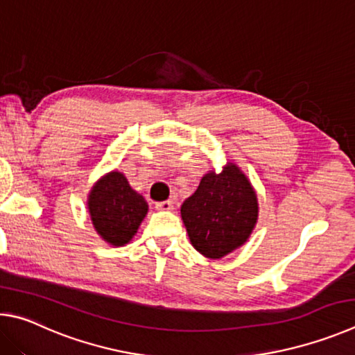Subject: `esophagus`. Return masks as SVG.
Here are the masks:
<instances>
[{
    "instance_id": "34e87169",
    "label": "esophagus",
    "mask_w": 355,
    "mask_h": 355,
    "mask_svg": "<svg viewBox=\"0 0 355 355\" xmlns=\"http://www.w3.org/2000/svg\"><path fill=\"white\" fill-rule=\"evenodd\" d=\"M155 209L160 210V212H171L174 206H173L171 201H162V202L155 204Z\"/></svg>"
}]
</instances>
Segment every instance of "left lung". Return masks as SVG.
<instances>
[{
	"instance_id": "8db88e82",
	"label": "left lung",
	"mask_w": 355,
	"mask_h": 355,
	"mask_svg": "<svg viewBox=\"0 0 355 355\" xmlns=\"http://www.w3.org/2000/svg\"><path fill=\"white\" fill-rule=\"evenodd\" d=\"M181 216L195 250L207 259H223L243 246L259 220V201L250 179L234 162L221 173H206Z\"/></svg>"
}]
</instances>
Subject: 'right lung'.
I'll list each match as a JSON object with an SVG mask.
<instances>
[{
    "label": "right lung",
    "mask_w": 355,
    "mask_h": 355,
    "mask_svg": "<svg viewBox=\"0 0 355 355\" xmlns=\"http://www.w3.org/2000/svg\"><path fill=\"white\" fill-rule=\"evenodd\" d=\"M87 209L99 237L118 248L134 239L148 214V202L130 187L121 171L114 170L93 184Z\"/></svg>",
    "instance_id": "obj_1"
}]
</instances>
